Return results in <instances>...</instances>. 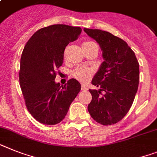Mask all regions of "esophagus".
<instances>
[{
    "mask_svg": "<svg viewBox=\"0 0 157 157\" xmlns=\"http://www.w3.org/2000/svg\"><path fill=\"white\" fill-rule=\"evenodd\" d=\"M81 89H82V90H87V87H86V86H82Z\"/></svg>",
    "mask_w": 157,
    "mask_h": 157,
    "instance_id": "esophagus-1",
    "label": "esophagus"
}]
</instances>
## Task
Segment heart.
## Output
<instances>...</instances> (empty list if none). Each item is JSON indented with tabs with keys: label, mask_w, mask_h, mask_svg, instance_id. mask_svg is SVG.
<instances>
[{
	"label": "heart",
	"mask_w": 157,
	"mask_h": 157,
	"mask_svg": "<svg viewBox=\"0 0 157 157\" xmlns=\"http://www.w3.org/2000/svg\"><path fill=\"white\" fill-rule=\"evenodd\" d=\"M93 46H97V44L92 42V41H86V42H85L82 44V48H89ZM65 54H64V56H65ZM71 74L72 76L75 78H76L78 81H79L80 82H82V83H85V82L89 81L90 77L92 76L93 71L91 69H90V68L86 67H82V66H80V67H77L76 68H75L72 71Z\"/></svg>",
	"instance_id": "b5f03b06"
}]
</instances>
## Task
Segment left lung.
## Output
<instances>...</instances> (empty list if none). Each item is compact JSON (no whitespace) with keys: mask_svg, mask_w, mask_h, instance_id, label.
Returning <instances> with one entry per match:
<instances>
[{"mask_svg":"<svg viewBox=\"0 0 157 157\" xmlns=\"http://www.w3.org/2000/svg\"><path fill=\"white\" fill-rule=\"evenodd\" d=\"M83 30L98 43L105 59L91 82L99 90H89L92 100L88 111L94 120L103 125L116 124L133 102L140 78L139 63L122 39L99 29Z\"/></svg>","mask_w":157,"mask_h":157,"instance_id":"1","label":"left lung"}]
</instances>
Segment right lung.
Wrapping results in <instances>:
<instances>
[{
    "instance_id": "add662e5",
    "label": "right lung",
    "mask_w": 157,
    "mask_h": 157,
    "mask_svg": "<svg viewBox=\"0 0 157 157\" xmlns=\"http://www.w3.org/2000/svg\"><path fill=\"white\" fill-rule=\"evenodd\" d=\"M80 27L53 25L36 31L23 50L19 80L27 109L39 122L62 121L81 90L75 78L60 86L56 70L62 66L65 48L81 34Z\"/></svg>"
}]
</instances>
